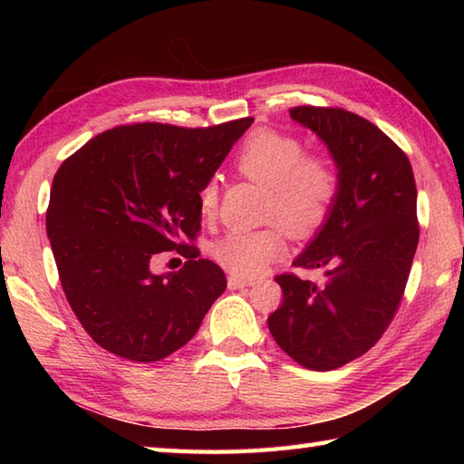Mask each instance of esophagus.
I'll list each match as a JSON object with an SVG mask.
<instances>
[{
  "mask_svg": "<svg viewBox=\"0 0 464 464\" xmlns=\"http://www.w3.org/2000/svg\"><path fill=\"white\" fill-rule=\"evenodd\" d=\"M255 281L253 279H241V277H235V275H231L229 279H227V285H229V289H243V287H251Z\"/></svg>",
  "mask_w": 464,
  "mask_h": 464,
  "instance_id": "esophagus-1",
  "label": "esophagus"
}]
</instances>
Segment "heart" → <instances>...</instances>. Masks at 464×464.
<instances>
[{"label":"heart","instance_id":"heart-1","mask_svg":"<svg viewBox=\"0 0 464 464\" xmlns=\"http://www.w3.org/2000/svg\"><path fill=\"white\" fill-rule=\"evenodd\" d=\"M297 137L259 130L243 143L235 157L237 171L267 189V217H275L289 233L307 237L327 219L339 189L337 171L323 155H303ZM203 217L217 205V187L207 183L199 193ZM285 251L277 227L225 233L213 243L211 255L223 269L237 277H257Z\"/></svg>","mask_w":464,"mask_h":464}]
</instances>
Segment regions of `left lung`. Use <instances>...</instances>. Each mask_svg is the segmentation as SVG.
I'll list each match as a JSON object with an SVG mask.
<instances>
[{"label": "left lung", "instance_id": "obj_1", "mask_svg": "<svg viewBox=\"0 0 464 464\" xmlns=\"http://www.w3.org/2000/svg\"><path fill=\"white\" fill-rule=\"evenodd\" d=\"M289 113L327 147L339 189L293 261L323 269L324 283L279 275L283 303L267 323L291 359L331 371L367 353L399 307L419 243L417 185L407 155L371 121L331 107Z\"/></svg>", "mask_w": 464, "mask_h": 464}]
</instances>
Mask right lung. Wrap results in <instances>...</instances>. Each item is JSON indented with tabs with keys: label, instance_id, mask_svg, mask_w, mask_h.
<instances>
[{
	"label": "right lung",
	"instance_id": "add662e5",
	"mask_svg": "<svg viewBox=\"0 0 464 464\" xmlns=\"http://www.w3.org/2000/svg\"><path fill=\"white\" fill-rule=\"evenodd\" d=\"M251 123L121 125L57 169L47 237L75 317L105 351L137 362L169 357L225 291L223 269L185 239L201 227V189ZM173 248L186 251L184 269L153 274L150 259Z\"/></svg>",
	"mask_w": 464,
	"mask_h": 464
}]
</instances>
